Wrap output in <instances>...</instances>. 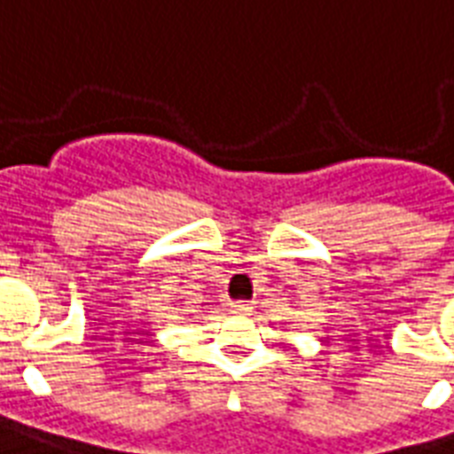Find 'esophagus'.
<instances>
[{
    "instance_id": "obj_1",
    "label": "esophagus",
    "mask_w": 454,
    "mask_h": 454,
    "mask_svg": "<svg viewBox=\"0 0 454 454\" xmlns=\"http://www.w3.org/2000/svg\"><path fill=\"white\" fill-rule=\"evenodd\" d=\"M231 312H233V315H250V312H253V305L247 303V301H238V303H231Z\"/></svg>"
}]
</instances>
